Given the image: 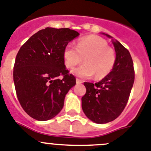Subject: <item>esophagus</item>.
I'll return each mask as SVG.
<instances>
[{"mask_svg": "<svg viewBox=\"0 0 151 151\" xmlns=\"http://www.w3.org/2000/svg\"><path fill=\"white\" fill-rule=\"evenodd\" d=\"M76 82H77V84H80V83H83V81H81V80L78 79V78H77V79H76Z\"/></svg>", "mask_w": 151, "mask_h": 151, "instance_id": "obj_1", "label": "esophagus"}]
</instances>
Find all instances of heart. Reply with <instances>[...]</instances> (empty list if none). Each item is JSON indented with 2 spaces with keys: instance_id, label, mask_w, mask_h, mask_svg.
Wrapping results in <instances>:
<instances>
[{
  "instance_id": "obj_1",
  "label": "heart",
  "mask_w": 151,
  "mask_h": 151,
  "mask_svg": "<svg viewBox=\"0 0 151 151\" xmlns=\"http://www.w3.org/2000/svg\"><path fill=\"white\" fill-rule=\"evenodd\" d=\"M65 66L74 68L82 62L84 64L73 70L74 74L87 78L95 74L101 79L108 75L115 62V52L107 45V42L96 35L85 36L77 41L75 46L68 45L63 52Z\"/></svg>"
}]
</instances>
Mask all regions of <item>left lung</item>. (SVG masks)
Returning a JSON list of instances; mask_svg holds the SVG:
<instances>
[{"label":"left lung","instance_id":"8db88e82","mask_svg":"<svg viewBox=\"0 0 151 151\" xmlns=\"http://www.w3.org/2000/svg\"><path fill=\"white\" fill-rule=\"evenodd\" d=\"M112 43L116 58L112 71L98 83H83L86 92L81 99L82 109L86 117L98 124L112 122L121 115L134 81L130 53L116 39Z\"/></svg>","mask_w":151,"mask_h":151}]
</instances>
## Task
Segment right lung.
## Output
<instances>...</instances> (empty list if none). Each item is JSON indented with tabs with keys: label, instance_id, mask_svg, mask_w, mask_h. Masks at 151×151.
Here are the masks:
<instances>
[{
	"label": "right lung",
	"instance_id": "obj_1",
	"mask_svg": "<svg viewBox=\"0 0 151 151\" xmlns=\"http://www.w3.org/2000/svg\"><path fill=\"white\" fill-rule=\"evenodd\" d=\"M79 36L68 28L47 27L32 35L21 46L14 67L18 100L30 117L46 121L61 112L76 78L66 69L63 52Z\"/></svg>",
	"mask_w": 151,
	"mask_h": 151
}]
</instances>
